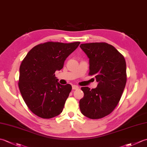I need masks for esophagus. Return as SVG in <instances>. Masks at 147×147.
<instances>
[{"instance_id": "esophagus-1", "label": "esophagus", "mask_w": 147, "mask_h": 147, "mask_svg": "<svg viewBox=\"0 0 147 147\" xmlns=\"http://www.w3.org/2000/svg\"><path fill=\"white\" fill-rule=\"evenodd\" d=\"M72 88H73V90H78L79 88V87H78V86L74 85L72 86Z\"/></svg>"}]
</instances>
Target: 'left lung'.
<instances>
[{
    "instance_id": "1",
    "label": "left lung",
    "mask_w": 147,
    "mask_h": 147,
    "mask_svg": "<svg viewBox=\"0 0 147 147\" xmlns=\"http://www.w3.org/2000/svg\"><path fill=\"white\" fill-rule=\"evenodd\" d=\"M80 48L89 58V75L98 85L90 90L82 87L83 98L80 108L85 116L97 119L110 114L119 102L126 83V64L114 47L105 42L82 43Z\"/></svg>"
}]
</instances>
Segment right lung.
Instances as JSON below:
<instances>
[{
  "instance_id": "obj_1",
  "label": "right lung",
  "mask_w": 147,
  "mask_h": 147,
  "mask_svg": "<svg viewBox=\"0 0 147 147\" xmlns=\"http://www.w3.org/2000/svg\"><path fill=\"white\" fill-rule=\"evenodd\" d=\"M80 42H48L34 47L20 67L18 86L28 107L43 119L60 114L72 86L61 85L55 72L63 67L64 61Z\"/></svg>"
}]
</instances>
